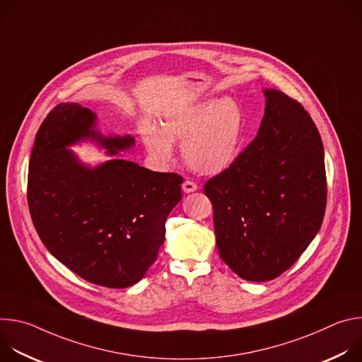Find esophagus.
Instances as JSON below:
<instances>
[{"label": "esophagus", "mask_w": 362, "mask_h": 362, "mask_svg": "<svg viewBox=\"0 0 362 362\" xmlns=\"http://www.w3.org/2000/svg\"><path fill=\"white\" fill-rule=\"evenodd\" d=\"M182 189H183V192H185V193H192V192H196V190H197V185H196L194 182L186 180V182H183Z\"/></svg>", "instance_id": "esophagus-1"}]
</instances>
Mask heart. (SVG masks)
Masks as SVG:
<instances>
[{
  "label": "heart",
  "mask_w": 362,
  "mask_h": 362,
  "mask_svg": "<svg viewBox=\"0 0 362 362\" xmlns=\"http://www.w3.org/2000/svg\"><path fill=\"white\" fill-rule=\"evenodd\" d=\"M245 127L242 107L233 98H209L183 109L160 123L144 122L141 139L160 165L173 162V143L182 141L185 163L200 175H218L236 159Z\"/></svg>",
  "instance_id": "b5f03b06"
}]
</instances>
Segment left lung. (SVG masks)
Listing matches in <instances>:
<instances>
[{
  "label": "left lung",
  "mask_w": 362,
  "mask_h": 362,
  "mask_svg": "<svg viewBox=\"0 0 362 362\" xmlns=\"http://www.w3.org/2000/svg\"><path fill=\"white\" fill-rule=\"evenodd\" d=\"M257 136L204 185L216 246L242 279L265 282L291 268L321 229L327 206L324 146L313 119L279 90L265 88Z\"/></svg>",
  "instance_id": "1"
}]
</instances>
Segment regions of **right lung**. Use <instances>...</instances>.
I'll return each mask as SVG.
<instances>
[{
  "label": "right lung",
  "instance_id": "add662e5",
  "mask_svg": "<svg viewBox=\"0 0 362 362\" xmlns=\"http://www.w3.org/2000/svg\"><path fill=\"white\" fill-rule=\"evenodd\" d=\"M94 141L109 156L134 146L103 136L97 116L62 103L40 126L28 169V208L48 252L80 278L107 288L137 284L156 261L166 219L182 199V176L112 158L84 165L70 146Z\"/></svg>",
  "mask_w": 362,
  "mask_h": 362
}]
</instances>
